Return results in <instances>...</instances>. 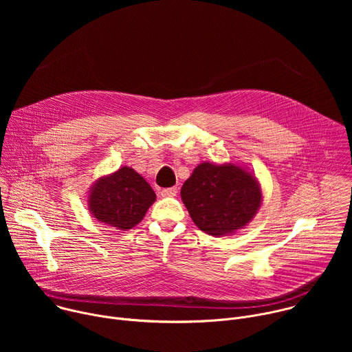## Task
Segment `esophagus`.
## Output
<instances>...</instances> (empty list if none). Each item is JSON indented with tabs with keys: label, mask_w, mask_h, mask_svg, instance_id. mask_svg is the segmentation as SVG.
<instances>
[{
	"label": "esophagus",
	"mask_w": 352,
	"mask_h": 352,
	"mask_svg": "<svg viewBox=\"0 0 352 352\" xmlns=\"http://www.w3.org/2000/svg\"><path fill=\"white\" fill-rule=\"evenodd\" d=\"M177 192H178L177 186L164 188V189H162V196H166V197H173V196H175V195H177Z\"/></svg>",
	"instance_id": "34e87169"
}]
</instances>
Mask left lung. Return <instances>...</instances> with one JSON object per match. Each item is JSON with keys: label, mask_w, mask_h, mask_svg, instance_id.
Segmentation results:
<instances>
[{"label": "left lung", "mask_w": 352, "mask_h": 352, "mask_svg": "<svg viewBox=\"0 0 352 352\" xmlns=\"http://www.w3.org/2000/svg\"><path fill=\"white\" fill-rule=\"evenodd\" d=\"M193 223L206 234L224 235L242 228L261 206L256 179L232 166L199 164L181 188Z\"/></svg>", "instance_id": "1"}]
</instances>
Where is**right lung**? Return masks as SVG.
<instances>
[{
	"instance_id": "obj_1",
	"label": "right lung",
	"mask_w": 352,
	"mask_h": 352,
	"mask_svg": "<svg viewBox=\"0 0 352 352\" xmlns=\"http://www.w3.org/2000/svg\"><path fill=\"white\" fill-rule=\"evenodd\" d=\"M156 193L135 170L122 167L110 177L100 178L89 196V208L98 221L129 230L146 214Z\"/></svg>"
}]
</instances>
